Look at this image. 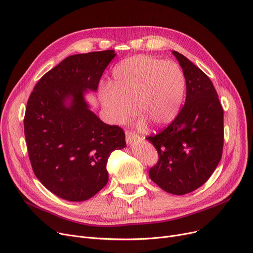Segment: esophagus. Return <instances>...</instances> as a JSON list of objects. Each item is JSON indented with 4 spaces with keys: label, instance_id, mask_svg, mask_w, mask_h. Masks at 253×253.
Here are the masks:
<instances>
[{
    "label": "esophagus",
    "instance_id": "obj_1",
    "mask_svg": "<svg viewBox=\"0 0 253 253\" xmlns=\"http://www.w3.org/2000/svg\"><path fill=\"white\" fill-rule=\"evenodd\" d=\"M125 135H126V141L127 142H131V141H133V140H135V139H137L138 137H139V135L136 133V132H134V131H131V130H129V129H127L126 131H125Z\"/></svg>",
    "mask_w": 253,
    "mask_h": 253
}]
</instances>
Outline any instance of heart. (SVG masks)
<instances>
[{
    "instance_id": "heart-1",
    "label": "heart",
    "mask_w": 253,
    "mask_h": 253,
    "mask_svg": "<svg viewBox=\"0 0 253 253\" xmlns=\"http://www.w3.org/2000/svg\"><path fill=\"white\" fill-rule=\"evenodd\" d=\"M111 88L100 93V102L115 123L134 113L154 127L171 123L183 100L185 79L179 66L149 55L129 57L113 70Z\"/></svg>"
}]
</instances>
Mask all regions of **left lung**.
Segmentation results:
<instances>
[{
    "label": "left lung",
    "mask_w": 253,
    "mask_h": 253,
    "mask_svg": "<svg viewBox=\"0 0 253 253\" xmlns=\"http://www.w3.org/2000/svg\"><path fill=\"white\" fill-rule=\"evenodd\" d=\"M185 79V102L165 129L148 136L159 156L150 178L173 195L204 184L218 165L223 148V110L208 76L173 51Z\"/></svg>",
    "instance_id": "obj_1"
}]
</instances>
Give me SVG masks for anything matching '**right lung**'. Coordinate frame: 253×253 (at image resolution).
<instances>
[{"label": "right lung", "instance_id": "add662e5", "mask_svg": "<svg viewBox=\"0 0 253 253\" xmlns=\"http://www.w3.org/2000/svg\"><path fill=\"white\" fill-rule=\"evenodd\" d=\"M115 56L114 50H104L66 57L39 80L26 104L24 135L33 171L64 200L85 201L98 193L109 180L110 155L126 145L124 130L103 123L84 100L87 89L97 90Z\"/></svg>", "mask_w": 253, "mask_h": 253}]
</instances>
